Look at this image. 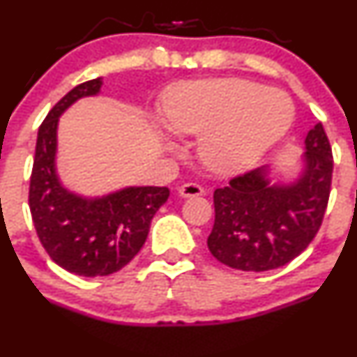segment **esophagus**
<instances>
[{"mask_svg": "<svg viewBox=\"0 0 357 357\" xmlns=\"http://www.w3.org/2000/svg\"><path fill=\"white\" fill-rule=\"evenodd\" d=\"M178 194L182 197H196V196H203L204 190L203 187L197 185V183H183V185L178 187Z\"/></svg>", "mask_w": 357, "mask_h": 357, "instance_id": "esophagus-1", "label": "esophagus"}]
</instances>
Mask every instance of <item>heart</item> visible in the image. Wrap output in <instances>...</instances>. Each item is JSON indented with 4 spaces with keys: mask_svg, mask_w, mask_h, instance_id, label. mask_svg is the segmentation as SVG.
Listing matches in <instances>:
<instances>
[{
    "mask_svg": "<svg viewBox=\"0 0 357 357\" xmlns=\"http://www.w3.org/2000/svg\"><path fill=\"white\" fill-rule=\"evenodd\" d=\"M294 116L284 91L238 77L177 84L163 104L165 125L178 135H199V160L218 175L252 168L290 130Z\"/></svg>",
    "mask_w": 357,
    "mask_h": 357,
    "instance_id": "heart-1",
    "label": "heart"
}]
</instances>
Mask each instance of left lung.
I'll return each instance as SVG.
<instances>
[{
    "instance_id": "left-lung-1",
    "label": "left lung",
    "mask_w": 357,
    "mask_h": 357,
    "mask_svg": "<svg viewBox=\"0 0 357 357\" xmlns=\"http://www.w3.org/2000/svg\"><path fill=\"white\" fill-rule=\"evenodd\" d=\"M333 156L321 123L309 130L297 177L273 183L262 167L215 189V224L208 250L239 271L278 269L309 246L330 197Z\"/></svg>"
}]
</instances>
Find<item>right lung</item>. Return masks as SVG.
Segmentation results:
<instances>
[{"mask_svg": "<svg viewBox=\"0 0 357 357\" xmlns=\"http://www.w3.org/2000/svg\"><path fill=\"white\" fill-rule=\"evenodd\" d=\"M102 77L74 86L38 130L29 208L41 245L62 269L84 278L109 276L126 266L146 243L168 187H123L86 197L67 189L57 174L59 118L79 98L100 93Z\"/></svg>", "mask_w": 357, "mask_h": 357, "instance_id": "right-lung-1", "label": "right lung"}]
</instances>
